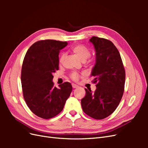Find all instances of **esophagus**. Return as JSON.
<instances>
[{"mask_svg": "<svg viewBox=\"0 0 148 148\" xmlns=\"http://www.w3.org/2000/svg\"><path fill=\"white\" fill-rule=\"evenodd\" d=\"M72 87H73V88H77L78 86H77V85H76V84H72Z\"/></svg>", "mask_w": 148, "mask_h": 148, "instance_id": "obj_1", "label": "esophagus"}]
</instances>
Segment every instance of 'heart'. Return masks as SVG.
I'll return each mask as SVG.
<instances>
[{"label":"heart","instance_id":"obj_1","mask_svg":"<svg viewBox=\"0 0 148 148\" xmlns=\"http://www.w3.org/2000/svg\"><path fill=\"white\" fill-rule=\"evenodd\" d=\"M71 51L74 54L77 56L79 59L81 60L82 61H85L90 56L91 52L89 49L86 46L84 45V44H75V45L71 47ZM64 53H61L60 57H59V62L60 63H62L64 60ZM93 59H89L87 63L88 64H91V62L93 61ZM71 78L75 82L78 81V79L79 78V75L77 73V72H73L70 75Z\"/></svg>","mask_w":148,"mask_h":148}]
</instances>
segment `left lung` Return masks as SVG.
Returning <instances> with one entry per match:
<instances>
[{"mask_svg": "<svg viewBox=\"0 0 148 148\" xmlns=\"http://www.w3.org/2000/svg\"><path fill=\"white\" fill-rule=\"evenodd\" d=\"M96 50V63L92 70V83L96 89L85 88L81 101L84 112L95 119L108 117L117 109L123 95L125 70L118 49L109 40L92 37L89 39Z\"/></svg>", "mask_w": 148, "mask_h": 148, "instance_id": "obj_1", "label": "left lung"}]
</instances>
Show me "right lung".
<instances>
[{
  "mask_svg": "<svg viewBox=\"0 0 148 148\" xmlns=\"http://www.w3.org/2000/svg\"><path fill=\"white\" fill-rule=\"evenodd\" d=\"M67 44L53 39L36 42L26 52L22 64L24 99L31 112L44 119L61 112L72 91L69 82L59 85L58 88L52 82V73L59 70V53Z\"/></svg>",
  "mask_w": 148,
  "mask_h": 148,
  "instance_id": "right-lung-1",
  "label": "right lung"
}]
</instances>
